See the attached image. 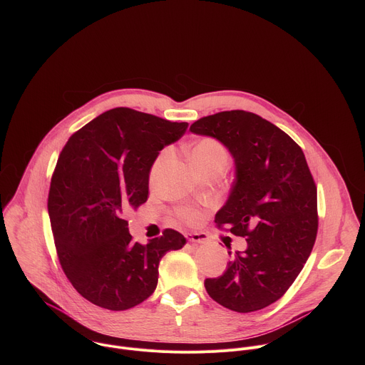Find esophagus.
I'll return each mask as SVG.
<instances>
[{
  "instance_id": "esophagus-1",
  "label": "esophagus",
  "mask_w": 365,
  "mask_h": 365,
  "mask_svg": "<svg viewBox=\"0 0 365 365\" xmlns=\"http://www.w3.org/2000/svg\"><path fill=\"white\" fill-rule=\"evenodd\" d=\"M186 240L190 242H197V244H205L207 241V235L203 232H187Z\"/></svg>"
}]
</instances>
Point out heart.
Segmentation results:
<instances>
[{"mask_svg":"<svg viewBox=\"0 0 365 365\" xmlns=\"http://www.w3.org/2000/svg\"><path fill=\"white\" fill-rule=\"evenodd\" d=\"M166 155H168V153L162 151L153 162V165L150 168V182L151 183L158 179V175L166 160ZM189 159H190V163L193 165V168L200 173V172H205L207 169H212L217 166L225 168L228 163V154H227L225 148L217 140L202 138L189 147ZM180 217L183 220H186L187 222H195L199 218V215L190 210H183L180 212Z\"/></svg>","mask_w":365,"mask_h":365,"instance_id":"heart-1","label":"heart"}]
</instances>
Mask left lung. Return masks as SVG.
I'll list each match as a JSON object with an SVG mask.
<instances>
[{"mask_svg": "<svg viewBox=\"0 0 365 365\" xmlns=\"http://www.w3.org/2000/svg\"><path fill=\"white\" fill-rule=\"evenodd\" d=\"M190 131L217 138L232 155L235 179L215 222L247 241L222 276L205 280V289L227 309L240 314L259 310L286 293L314 248V178L302 148L252 113L235 110L203 117Z\"/></svg>", "mask_w": 365, "mask_h": 365, "instance_id": "left-lung-1", "label": "left lung"}]
</instances>
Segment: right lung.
<instances>
[{
	"mask_svg": "<svg viewBox=\"0 0 365 365\" xmlns=\"http://www.w3.org/2000/svg\"><path fill=\"white\" fill-rule=\"evenodd\" d=\"M187 123L114 108L76 131L63 147L48 190V218L61 266L91 303L125 310L158 286L159 263L185 237L165 230L134 242L124 220L147 200L150 168Z\"/></svg>",
	"mask_w": 365,
	"mask_h": 365,
	"instance_id": "right-lung-1",
	"label": "right lung"
}]
</instances>
